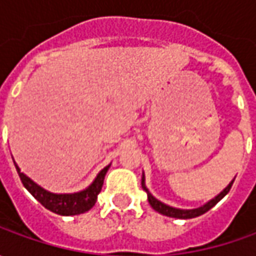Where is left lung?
<instances>
[{
	"instance_id": "8db88e82",
	"label": "left lung",
	"mask_w": 256,
	"mask_h": 256,
	"mask_svg": "<svg viewBox=\"0 0 256 256\" xmlns=\"http://www.w3.org/2000/svg\"><path fill=\"white\" fill-rule=\"evenodd\" d=\"M232 184H234V181L230 182V184H228V186H226L221 194H218L215 198H212L211 201H208L205 205H202V206H200V208H194V210H180V208H174V206H170V205H166V204H164V202L158 201V200L152 194L146 190V186H145V176L142 175V188H144V191L146 192V195H148V202L151 204V206H152L155 211L160 212V214H162V215H165V216L178 218V220H190V218L200 216V215L205 214L206 211H210L212 206H215V205L221 201L222 198L230 192Z\"/></svg>"
}]
</instances>
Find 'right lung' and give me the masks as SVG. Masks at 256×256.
Returning <instances> with one entry per match:
<instances>
[{
	"label": "right lung",
	"mask_w": 256,
	"mask_h": 256,
	"mask_svg": "<svg viewBox=\"0 0 256 256\" xmlns=\"http://www.w3.org/2000/svg\"><path fill=\"white\" fill-rule=\"evenodd\" d=\"M15 168H16V172L21 178V182L24 184L25 188L31 192V195L36 201L41 202L46 210L52 211L54 214L68 216V215L84 214V212L90 211L95 205L98 194L102 190L104 178H105V174L108 171L110 165L101 170V172L96 175V178L94 180L92 184L86 190L75 192V194H54V192L46 191L20 171L16 164H15Z\"/></svg>",
	"instance_id": "1"
}]
</instances>
